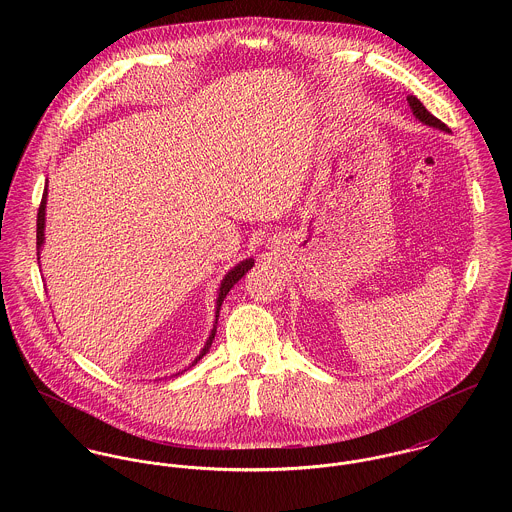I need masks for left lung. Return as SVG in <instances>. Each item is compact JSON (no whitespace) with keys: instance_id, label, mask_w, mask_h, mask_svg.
<instances>
[{"instance_id":"8db88e82","label":"left lung","mask_w":512,"mask_h":512,"mask_svg":"<svg viewBox=\"0 0 512 512\" xmlns=\"http://www.w3.org/2000/svg\"><path fill=\"white\" fill-rule=\"evenodd\" d=\"M408 104H410V108H412V112H414V116L418 118V120H422L424 124H428V126H434V128H439V130H445L447 132V126L438 120L434 114H430L428 110H426V106L416 98V96H408Z\"/></svg>"}]
</instances>
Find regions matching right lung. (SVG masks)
<instances>
[{
	"mask_svg": "<svg viewBox=\"0 0 512 512\" xmlns=\"http://www.w3.org/2000/svg\"><path fill=\"white\" fill-rule=\"evenodd\" d=\"M45 203H47V189H45V193H43V199H41V205H39V211H37V254H39V248H41V244H43V240H45V234H43V228H45ZM252 264H254L252 258H250V260H244V262H240L236 268H232V270L224 276V280H222V284H220L219 299H217V317H219L220 305H222L226 293L230 292V288L252 268ZM215 333H217V327L211 331V337H209L205 349L201 351L199 359H203V357L207 355L209 347L213 345ZM199 359H197V361H199ZM197 361H195V363H197Z\"/></svg>",
	"mask_w": 512,
	"mask_h": 512,
	"instance_id": "add662e5",
	"label": "right lung"
}]
</instances>
